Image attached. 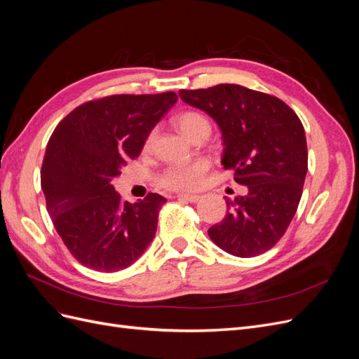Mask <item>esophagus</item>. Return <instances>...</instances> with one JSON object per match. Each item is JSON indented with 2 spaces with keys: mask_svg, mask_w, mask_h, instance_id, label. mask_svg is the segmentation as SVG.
Instances as JSON below:
<instances>
[{
  "mask_svg": "<svg viewBox=\"0 0 359 359\" xmlns=\"http://www.w3.org/2000/svg\"><path fill=\"white\" fill-rule=\"evenodd\" d=\"M178 199L194 203V202H198L201 199V196H199V194H178Z\"/></svg>",
  "mask_w": 359,
  "mask_h": 359,
  "instance_id": "1",
  "label": "esophagus"
}]
</instances>
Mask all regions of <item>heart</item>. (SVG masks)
Here are the masks:
<instances>
[{"label":"heart","instance_id":"heart-1","mask_svg":"<svg viewBox=\"0 0 359 359\" xmlns=\"http://www.w3.org/2000/svg\"><path fill=\"white\" fill-rule=\"evenodd\" d=\"M175 126L178 127L180 132L190 140L201 135H210L211 132V124L208 121V118L194 111H187L178 115L175 118ZM149 142L151 137L148 139V144ZM210 168V160L203 157L173 163V165L168 166L161 172V175L158 177V184L163 189L173 191L196 190L203 184Z\"/></svg>","mask_w":359,"mask_h":359}]
</instances>
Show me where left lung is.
I'll list each match as a JSON object with an SVG mask.
<instances>
[{"mask_svg": "<svg viewBox=\"0 0 359 359\" xmlns=\"http://www.w3.org/2000/svg\"><path fill=\"white\" fill-rule=\"evenodd\" d=\"M180 97L220 127L222 165L248 189L245 196L226 199L229 211L210 227V238L238 257L265 253L285 235L307 175V140L298 115L277 97L235 83L181 90Z\"/></svg>", "mask_w": 359, "mask_h": 359, "instance_id": "obj_1", "label": "left lung"}]
</instances>
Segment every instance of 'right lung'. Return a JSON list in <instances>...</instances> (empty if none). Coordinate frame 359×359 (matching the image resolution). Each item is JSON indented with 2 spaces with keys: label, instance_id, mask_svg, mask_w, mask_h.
I'll use <instances>...</instances> for the list:
<instances>
[{
  "label": "right lung",
  "instance_id": "right-lung-1",
  "mask_svg": "<svg viewBox=\"0 0 359 359\" xmlns=\"http://www.w3.org/2000/svg\"><path fill=\"white\" fill-rule=\"evenodd\" d=\"M177 100L173 91L103 97L78 106L53 130L40 172L41 190L62 243L86 268L124 269L153 241L166 199L149 193L135 203L123 202L112 180L139 156Z\"/></svg>",
  "mask_w": 359,
  "mask_h": 359
}]
</instances>
